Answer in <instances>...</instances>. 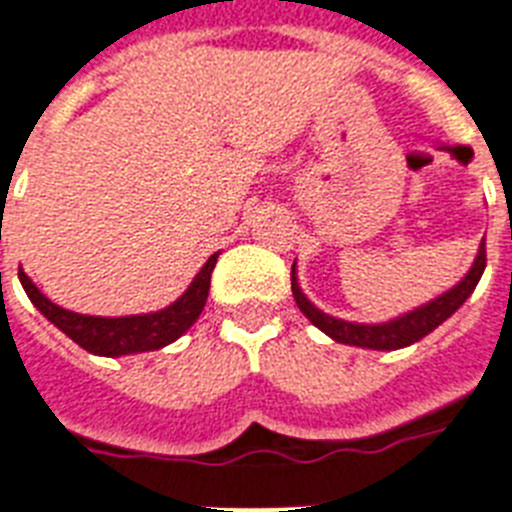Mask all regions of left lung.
Listing matches in <instances>:
<instances>
[{"instance_id":"obj_1","label":"left lung","mask_w":512,"mask_h":512,"mask_svg":"<svg viewBox=\"0 0 512 512\" xmlns=\"http://www.w3.org/2000/svg\"><path fill=\"white\" fill-rule=\"evenodd\" d=\"M486 268V241H481V249H478V257L473 268L468 271V276L457 284L454 289L444 292L436 300H430L428 305H422L417 311L406 313L401 319H393L388 324H350V321L335 319V316H327L321 313L316 305L308 300V297L300 292L297 287V276H295V265H292V295H295L297 308L311 319V324L329 335L332 340L345 342V345H358V348H372V350H396L406 348L412 342L422 340L425 335H430L438 324H444L449 316H452L457 308H460L476 289L478 279L484 276Z\"/></svg>"}]
</instances>
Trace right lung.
Masks as SVG:
<instances>
[{
  "mask_svg": "<svg viewBox=\"0 0 512 512\" xmlns=\"http://www.w3.org/2000/svg\"><path fill=\"white\" fill-rule=\"evenodd\" d=\"M215 263L217 255H212L204 263V268L196 273L191 287L185 289V295L177 297L170 308L146 313V316H122V319H100V316H82V313L66 311V308L50 303L23 271H18V279L26 289L28 300L60 332H66L76 345H82L84 350H90L95 356H127V353H146V350L164 348L191 329V324L199 319L204 303H207L209 279H212Z\"/></svg>",
  "mask_w": 512,
  "mask_h": 512,
  "instance_id": "1",
  "label": "right lung"
}]
</instances>
